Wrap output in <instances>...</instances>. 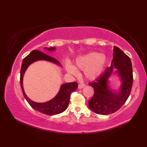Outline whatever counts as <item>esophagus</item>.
I'll return each mask as SVG.
<instances>
[{
    "instance_id": "34e87169",
    "label": "esophagus",
    "mask_w": 147,
    "mask_h": 147,
    "mask_svg": "<svg viewBox=\"0 0 147 147\" xmlns=\"http://www.w3.org/2000/svg\"><path fill=\"white\" fill-rule=\"evenodd\" d=\"M85 86V84H79L78 85V88L79 89H82L83 88H84V87Z\"/></svg>"
}]
</instances>
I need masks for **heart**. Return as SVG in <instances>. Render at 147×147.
<instances>
[{
  "mask_svg": "<svg viewBox=\"0 0 147 147\" xmlns=\"http://www.w3.org/2000/svg\"><path fill=\"white\" fill-rule=\"evenodd\" d=\"M106 63V57L97 52L88 53L78 58L75 61L76 67L81 69H85L84 74L87 79L95 80L102 74ZM68 73L78 75V72L76 67L70 63L66 64Z\"/></svg>",
  "mask_w": 147,
  "mask_h": 147,
  "instance_id": "obj_1",
  "label": "heart"
}]
</instances>
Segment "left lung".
<instances>
[{
    "label": "left lung",
    "mask_w": 147,
    "mask_h": 147,
    "mask_svg": "<svg viewBox=\"0 0 147 147\" xmlns=\"http://www.w3.org/2000/svg\"><path fill=\"white\" fill-rule=\"evenodd\" d=\"M113 59L107 67L95 82L89 83L94 89V95L88 101L90 109L96 114H110L118 111L127 99L133 85V69L130 58L121 50L114 46ZM114 69L120 77L122 83L120 90L113 92L108 85V79Z\"/></svg>",
    "instance_id": "1"
}]
</instances>
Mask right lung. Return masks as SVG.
<instances>
[{"instance_id": "obj_1", "label": "right lung", "mask_w": 147, "mask_h": 147, "mask_svg": "<svg viewBox=\"0 0 147 147\" xmlns=\"http://www.w3.org/2000/svg\"><path fill=\"white\" fill-rule=\"evenodd\" d=\"M45 49L49 51H53L55 50L54 47H52L49 49L45 47ZM40 60L47 61L57 65L61 64L60 62L55 58L51 57V56L47 55L45 53L41 51L33 50L30 54L28 55L23 59V62H22L20 72V84L22 92H23V95L27 102L31 105V107L33 108L35 110L42 112L43 114L50 115L60 114L67 109L69 102L70 95L71 93L74 92V90H76L78 88V83L76 82H72L62 85L57 95L54 98L48 102L44 103H38L30 100L24 91V88L23 86L24 74L25 73V71L27 69L28 67L31 64H32L33 62L35 61Z\"/></svg>"}]
</instances>
